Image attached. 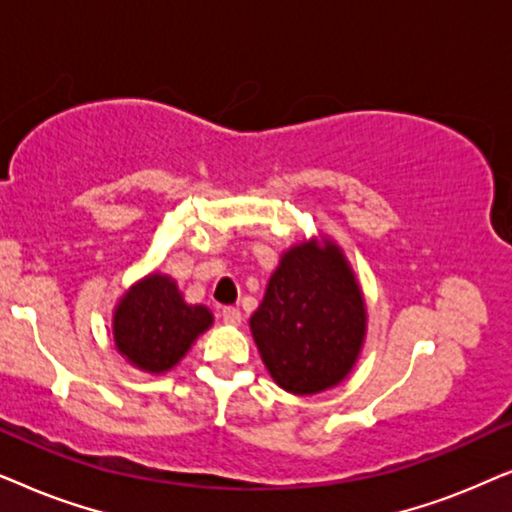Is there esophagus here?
<instances>
[{"instance_id": "34e87169", "label": "esophagus", "mask_w": 512, "mask_h": 512, "mask_svg": "<svg viewBox=\"0 0 512 512\" xmlns=\"http://www.w3.org/2000/svg\"><path fill=\"white\" fill-rule=\"evenodd\" d=\"M241 311L236 309V306H224L222 309V320L227 325H241Z\"/></svg>"}]
</instances>
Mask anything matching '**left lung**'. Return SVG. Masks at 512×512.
<instances>
[{"label": "left lung", "instance_id": "left-lung-1", "mask_svg": "<svg viewBox=\"0 0 512 512\" xmlns=\"http://www.w3.org/2000/svg\"><path fill=\"white\" fill-rule=\"evenodd\" d=\"M250 332L283 391L316 395L342 384L367 337L363 288L342 245L320 234L283 250Z\"/></svg>", "mask_w": 512, "mask_h": 512}]
</instances>
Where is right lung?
Returning a JSON list of instances; mask_svg holds the SVG:
<instances>
[{"mask_svg": "<svg viewBox=\"0 0 512 512\" xmlns=\"http://www.w3.org/2000/svg\"><path fill=\"white\" fill-rule=\"evenodd\" d=\"M213 320L208 306L185 302L175 278L152 271L124 290L114 304L112 337L128 365L147 374H166L187 356Z\"/></svg>", "mask_w": 512, "mask_h": 512, "instance_id": "right-lung-1", "label": "right lung"}]
</instances>
